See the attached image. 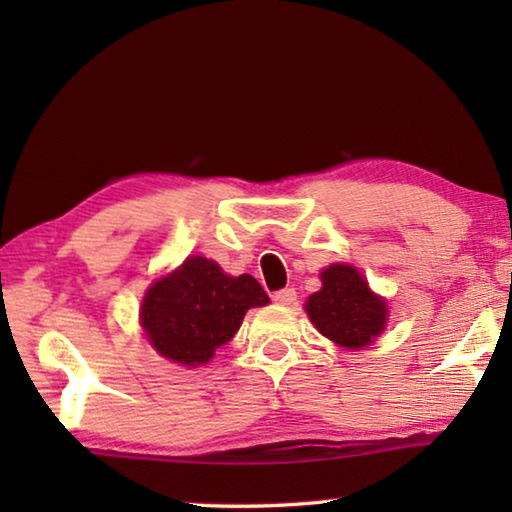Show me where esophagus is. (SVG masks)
<instances>
[{
	"label": "esophagus",
	"mask_w": 512,
	"mask_h": 512,
	"mask_svg": "<svg viewBox=\"0 0 512 512\" xmlns=\"http://www.w3.org/2000/svg\"><path fill=\"white\" fill-rule=\"evenodd\" d=\"M273 300L277 302V305L289 307V305H293V300H296V289H293V287H287V289L275 291V293H273Z\"/></svg>",
	"instance_id": "34e87169"
}]
</instances>
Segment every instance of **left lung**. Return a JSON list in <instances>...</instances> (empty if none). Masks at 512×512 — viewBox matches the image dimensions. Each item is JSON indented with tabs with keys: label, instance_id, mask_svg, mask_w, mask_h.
<instances>
[{
	"label": "left lung",
	"instance_id": "obj_1",
	"mask_svg": "<svg viewBox=\"0 0 512 512\" xmlns=\"http://www.w3.org/2000/svg\"><path fill=\"white\" fill-rule=\"evenodd\" d=\"M323 289L305 305L311 323L329 341L357 350L386 327V302L370 291L357 268L332 264L325 268Z\"/></svg>",
	"mask_w": 512,
	"mask_h": 512
}]
</instances>
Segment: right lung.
Returning <instances> with one entry per match:
<instances>
[{
	"label": "right lung",
	"instance_id": "add662e5",
	"mask_svg": "<svg viewBox=\"0 0 512 512\" xmlns=\"http://www.w3.org/2000/svg\"><path fill=\"white\" fill-rule=\"evenodd\" d=\"M266 302V291L253 275L230 277L212 259L196 255L146 291L140 318L162 357L198 366L237 334L250 307Z\"/></svg>",
	"mask_w": 512,
	"mask_h": 512
}]
</instances>
